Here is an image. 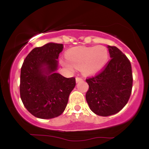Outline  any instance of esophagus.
Segmentation results:
<instances>
[{"instance_id":"obj_1","label":"esophagus","mask_w":149,"mask_h":149,"mask_svg":"<svg viewBox=\"0 0 149 149\" xmlns=\"http://www.w3.org/2000/svg\"><path fill=\"white\" fill-rule=\"evenodd\" d=\"M76 83H78V82L81 81V80H83L81 78H80V77H76Z\"/></svg>"}]
</instances>
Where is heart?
Here are the masks:
<instances>
[{"label": "heart", "instance_id": "1", "mask_svg": "<svg viewBox=\"0 0 149 149\" xmlns=\"http://www.w3.org/2000/svg\"><path fill=\"white\" fill-rule=\"evenodd\" d=\"M68 58L63 59L62 64L66 69L73 70L82 67L86 74H93L102 70L109 60V52L104 46L77 47L69 50Z\"/></svg>", "mask_w": 149, "mask_h": 149}]
</instances>
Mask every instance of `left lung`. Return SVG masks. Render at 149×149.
Masks as SVG:
<instances>
[{
  "mask_svg": "<svg viewBox=\"0 0 149 149\" xmlns=\"http://www.w3.org/2000/svg\"><path fill=\"white\" fill-rule=\"evenodd\" d=\"M111 59L100 73L86 79V101L95 114L109 116L123 109L130 97L133 77L131 63L116 46H108Z\"/></svg>",
  "mask_w": 149,
  "mask_h": 149,
  "instance_id": "obj_1",
  "label": "left lung"
}]
</instances>
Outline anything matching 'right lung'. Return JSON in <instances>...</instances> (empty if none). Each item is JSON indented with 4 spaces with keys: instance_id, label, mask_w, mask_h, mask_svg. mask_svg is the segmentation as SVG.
I'll use <instances>...</instances> for the list:
<instances>
[{
    "instance_id": "right-lung-1",
    "label": "right lung",
    "mask_w": 149,
    "mask_h": 149,
    "mask_svg": "<svg viewBox=\"0 0 149 149\" xmlns=\"http://www.w3.org/2000/svg\"><path fill=\"white\" fill-rule=\"evenodd\" d=\"M63 44L49 42L32 49L21 68L19 92L26 109L38 118L60 116L67 105L76 78L56 73Z\"/></svg>"
}]
</instances>
